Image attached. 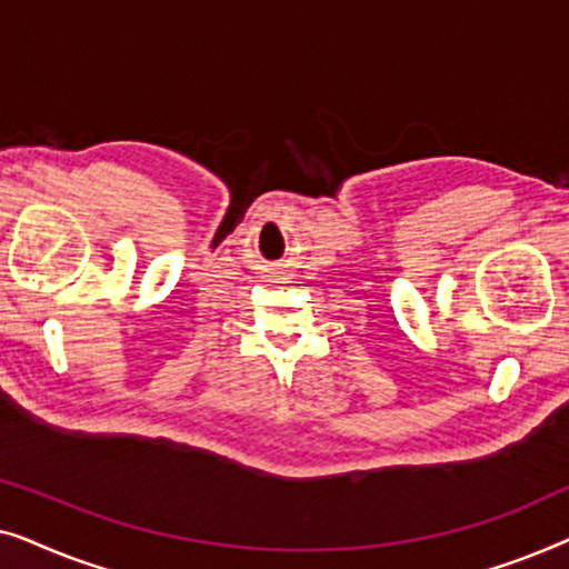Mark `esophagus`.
Here are the masks:
<instances>
[{"label":"esophagus","instance_id":"34e87169","mask_svg":"<svg viewBox=\"0 0 569 569\" xmlns=\"http://www.w3.org/2000/svg\"><path fill=\"white\" fill-rule=\"evenodd\" d=\"M277 274H279V277H284V271H277Z\"/></svg>","mask_w":569,"mask_h":569}]
</instances>
